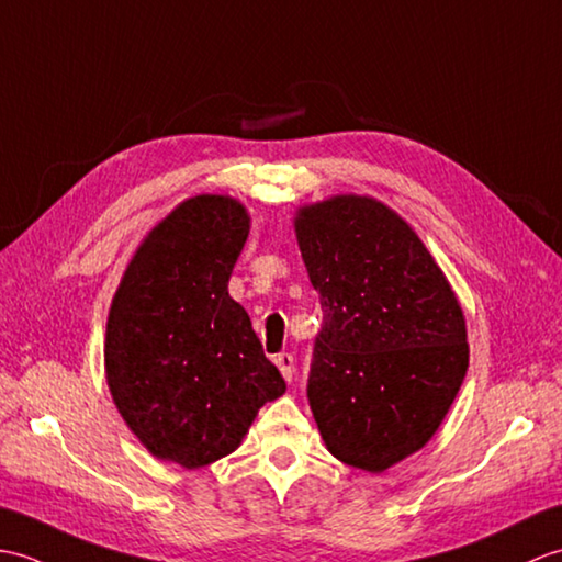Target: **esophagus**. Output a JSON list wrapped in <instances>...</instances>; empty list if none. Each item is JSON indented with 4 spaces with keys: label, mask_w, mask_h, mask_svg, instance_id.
<instances>
[{
    "label": "esophagus",
    "mask_w": 562,
    "mask_h": 562,
    "mask_svg": "<svg viewBox=\"0 0 562 562\" xmlns=\"http://www.w3.org/2000/svg\"><path fill=\"white\" fill-rule=\"evenodd\" d=\"M273 363L279 366V370H281V375H283L285 382L293 380V356H291V353H279L277 358H273Z\"/></svg>",
    "instance_id": "1"
}]
</instances>
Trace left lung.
<instances>
[{
  "mask_svg": "<svg viewBox=\"0 0 562 562\" xmlns=\"http://www.w3.org/2000/svg\"><path fill=\"white\" fill-rule=\"evenodd\" d=\"M324 324L307 398L344 464L380 473L438 430L469 368L461 305L416 231L372 196L297 209Z\"/></svg>",
  "mask_w": 562,
  "mask_h": 562,
  "instance_id": "8db88e82",
  "label": "left lung"
}]
</instances>
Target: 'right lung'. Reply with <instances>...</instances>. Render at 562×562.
<instances>
[{
	"label": "right lung",
	"instance_id": "obj_1",
	"mask_svg": "<svg viewBox=\"0 0 562 562\" xmlns=\"http://www.w3.org/2000/svg\"><path fill=\"white\" fill-rule=\"evenodd\" d=\"M247 233L238 199H184L136 247L110 305L112 402L148 452L184 469L238 450L257 411L285 392L228 295Z\"/></svg>",
	"mask_w": 562,
	"mask_h": 562
}]
</instances>
